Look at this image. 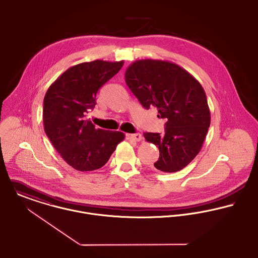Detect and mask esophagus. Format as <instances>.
<instances>
[{"label":"esophagus","instance_id":"esophagus-1","mask_svg":"<svg viewBox=\"0 0 258 258\" xmlns=\"http://www.w3.org/2000/svg\"><path fill=\"white\" fill-rule=\"evenodd\" d=\"M130 137H131V139H132V140H134V141H136V142H141V141H142V139H143L142 135H141V134H139V133H137V134H133V135H130Z\"/></svg>","mask_w":258,"mask_h":258}]
</instances>
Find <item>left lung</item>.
Returning a JSON list of instances; mask_svg holds the SVG:
<instances>
[{
  "label": "left lung",
  "instance_id": "1",
  "mask_svg": "<svg viewBox=\"0 0 258 258\" xmlns=\"http://www.w3.org/2000/svg\"><path fill=\"white\" fill-rule=\"evenodd\" d=\"M125 83L158 117L166 118L165 135L145 133L147 142L160 151L155 168L174 173L188 166L202 149L211 116L206 93L200 82L181 66L166 60L142 59L125 70Z\"/></svg>",
  "mask_w": 258,
  "mask_h": 258
}]
</instances>
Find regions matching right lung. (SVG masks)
Segmentation results:
<instances>
[{
    "label": "right lung",
    "instance_id": "right-lung-1",
    "mask_svg": "<svg viewBox=\"0 0 258 258\" xmlns=\"http://www.w3.org/2000/svg\"><path fill=\"white\" fill-rule=\"evenodd\" d=\"M123 61L94 60L68 68L48 88L43 105L44 130L55 150L73 169H100L116 146L121 132L97 128L87 118L98 89L122 67Z\"/></svg>",
    "mask_w": 258,
    "mask_h": 258
}]
</instances>
